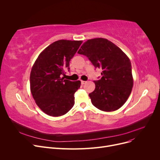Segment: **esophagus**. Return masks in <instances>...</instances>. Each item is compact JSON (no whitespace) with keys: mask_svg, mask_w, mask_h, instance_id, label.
Here are the masks:
<instances>
[{"mask_svg":"<svg viewBox=\"0 0 160 160\" xmlns=\"http://www.w3.org/2000/svg\"><path fill=\"white\" fill-rule=\"evenodd\" d=\"M86 82H87L86 81H83V80H82V81H81V83H82V85H83V84H85V83H86Z\"/></svg>","mask_w":160,"mask_h":160,"instance_id":"34e87169","label":"esophagus"}]
</instances>
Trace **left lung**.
<instances>
[{"mask_svg": "<svg viewBox=\"0 0 160 160\" xmlns=\"http://www.w3.org/2000/svg\"><path fill=\"white\" fill-rule=\"evenodd\" d=\"M78 53L86 56L95 69L102 70L101 77L94 81L95 89L89 94L98 110L113 112L128 98L133 87L130 60L122 50L104 38L89 39Z\"/></svg>", "mask_w": 160, "mask_h": 160, "instance_id": "8db88e82", "label": "left lung"}]
</instances>
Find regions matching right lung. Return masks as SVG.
<instances>
[{"mask_svg":"<svg viewBox=\"0 0 160 160\" xmlns=\"http://www.w3.org/2000/svg\"><path fill=\"white\" fill-rule=\"evenodd\" d=\"M82 41L58 40L47 47L33 64L30 77L33 99L46 114L59 117L65 115L74 104V93L81 82L65 80L69 71V62Z\"/></svg>","mask_w":160,"mask_h":160,"instance_id":"1","label":"right lung"}]
</instances>
